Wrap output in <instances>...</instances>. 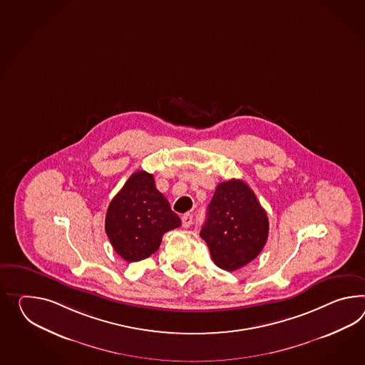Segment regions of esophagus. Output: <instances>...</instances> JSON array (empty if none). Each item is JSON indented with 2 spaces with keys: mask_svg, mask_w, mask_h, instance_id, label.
Here are the masks:
<instances>
[{
  "mask_svg": "<svg viewBox=\"0 0 365 365\" xmlns=\"http://www.w3.org/2000/svg\"><path fill=\"white\" fill-rule=\"evenodd\" d=\"M191 224H192V214L183 215L182 216V225L185 228H188V227H191Z\"/></svg>",
  "mask_w": 365,
  "mask_h": 365,
  "instance_id": "1",
  "label": "esophagus"
}]
</instances>
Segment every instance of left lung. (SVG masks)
<instances>
[{
  "label": "left lung",
  "mask_w": 365,
  "mask_h": 365,
  "mask_svg": "<svg viewBox=\"0 0 365 365\" xmlns=\"http://www.w3.org/2000/svg\"><path fill=\"white\" fill-rule=\"evenodd\" d=\"M267 233V212L252 188L240 179L219 183L200 230L215 264L228 272L248 265L265 247Z\"/></svg>",
  "instance_id": "left-lung-1"
}]
</instances>
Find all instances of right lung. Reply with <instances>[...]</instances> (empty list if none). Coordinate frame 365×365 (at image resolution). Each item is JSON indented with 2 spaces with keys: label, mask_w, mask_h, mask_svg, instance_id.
Listing matches in <instances>:
<instances>
[{
  "label": "right lung",
  "mask_w": 365,
  "mask_h": 365,
  "mask_svg": "<svg viewBox=\"0 0 365 365\" xmlns=\"http://www.w3.org/2000/svg\"><path fill=\"white\" fill-rule=\"evenodd\" d=\"M178 215L155 188L153 174L135 171L108 207L106 232L117 255L128 262L150 257L162 236L180 227Z\"/></svg>",
  "instance_id": "1"
}]
</instances>
